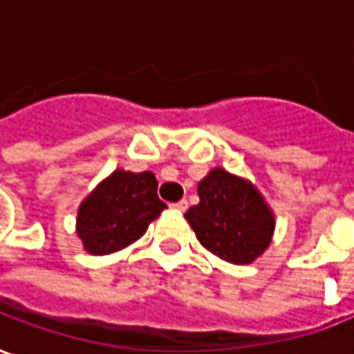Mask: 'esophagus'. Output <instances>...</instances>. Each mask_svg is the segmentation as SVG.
I'll list each match as a JSON object with an SVG mask.
<instances>
[{
  "label": "esophagus",
  "mask_w": 354,
  "mask_h": 354,
  "mask_svg": "<svg viewBox=\"0 0 354 354\" xmlns=\"http://www.w3.org/2000/svg\"><path fill=\"white\" fill-rule=\"evenodd\" d=\"M171 208L173 210H177V212H185V210L189 208V203H187V201H179V203H173Z\"/></svg>",
  "instance_id": "esophagus-1"
}]
</instances>
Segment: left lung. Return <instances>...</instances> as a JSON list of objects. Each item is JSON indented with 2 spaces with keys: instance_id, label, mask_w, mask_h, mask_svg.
Listing matches in <instances>:
<instances>
[{
  "instance_id": "obj_1",
  "label": "left lung",
  "mask_w": 354,
  "mask_h": 354,
  "mask_svg": "<svg viewBox=\"0 0 354 354\" xmlns=\"http://www.w3.org/2000/svg\"><path fill=\"white\" fill-rule=\"evenodd\" d=\"M196 191L201 203L185 218L203 248L234 265H249L267 251L274 214L253 183L214 167Z\"/></svg>"
}]
</instances>
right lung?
Instances as JSON below:
<instances>
[{"label":"right lung","instance_id":"right-lung-1","mask_svg":"<svg viewBox=\"0 0 354 354\" xmlns=\"http://www.w3.org/2000/svg\"><path fill=\"white\" fill-rule=\"evenodd\" d=\"M165 208L153 173L115 169L82 201L75 234L87 253L109 255L142 238Z\"/></svg>","mask_w":354,"mask_h":354}]
</instances>
